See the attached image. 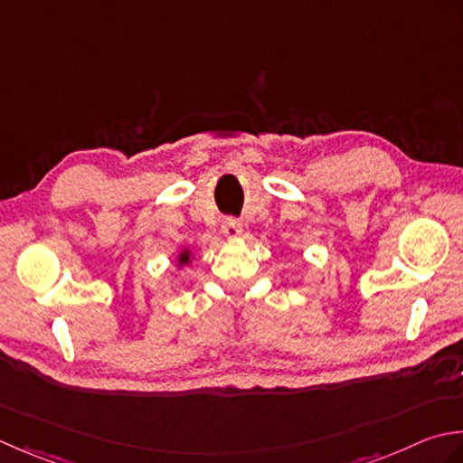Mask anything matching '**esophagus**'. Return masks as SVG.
<instances>
[{"mask_svg": "<svg viewBox=\"0 0 463 463\" xmlns=\"http://www.w3.org/2000/svg\"><path fill=\"white\" fill-rule=\"evenodd\" d=\"M222 232H223V235H225V238H228V240H238L240 235H241V223H240L238 220H233V218L223 220Z\"/></svg>", "mask_w": 463, "mask_h": 463, "instance_id": "esophagus-1", "label": "esophagus"}]
</instances>
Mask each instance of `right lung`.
Masks as SVG:
<instances>
[{"mask_svg":"<svg viewBox=\"0 0 463 463\" xmlns=\"http://www.w3.org/2000/svg\"><path fill=\"white\" fill-rule=\"evenodd\" d=\"M194 251L190 248H182L177 251V258H175V266L177 269H184L185 266H190V263L194 261Z\"/></svg>","mask_w":463,"mask_h":463,"instance_id":"obj_1","label":"right lung"}]
</instances>
